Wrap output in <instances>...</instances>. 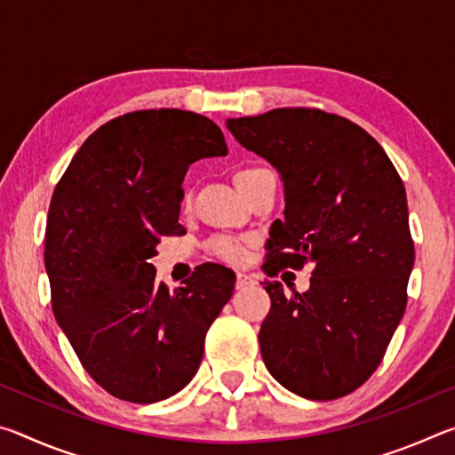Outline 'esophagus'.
<instances>
[{"label":"esophagus","mask_w":455,"mask_h":455,"mask_svg":"<svg viewBox=\"0 0 455 455\" xmlns=\"http://www.w3.org/2000/svg\"><path fill=\"white\" fill-rule=\"evenodd\" d=\"M252 283H255V281H252L251 275H246V273H238L236 275V289H246Z\"/></svg>","instance_id":"1"}]
</instances>
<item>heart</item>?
Listing matches in <instances>:
<instances>
[{"instance_id":"1","label":"heart","mask_w":455,"mask_h":455,"mask_svg":"<svg viewBox=\"0 0 455 455\" xmlns=\"http://www.w3.org/2000/svg\"><path fill=\"white\" fill-rule=\"evenodd\" d=\"M252 171H257V168H243V171H238L235 174V180L243 179V176L251 174ZM211 251L222 260H228V263H238V260L243 259L244 255V249H243V243L241 241H235V238H228V236H219L214 238L211 243Z\"/></svg>"}]
</instances>
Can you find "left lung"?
<instances>
[{"label":"left lung","instance_id":"1","mask_svg":"<svg viewBox=\"0 0 455 455\" xmlns=\"http://www.w3.org/2000/svg\"><path fill=\"white\" fill-rule=\"evenodd\" d=\"M227 128L283 180L284 219L271 227L265 273L313 265L305 292L265 281L268 373L315 402L347 395L381 363L405 313L413 241L403 182L379 142L337 114L276 108Z\"/></svg>","mask_w":455,"mask_h":455}]
</instances>
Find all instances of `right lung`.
I'll use <instances>...</instances> for the list:
<instances>
[{"mask_svg":"<svg viewBox=\"0 0 455 455\" xmlns=\"http://www.w3.org/2000/svg\"><path fill=\"white\" fill-rule=\"evenodd\" d=\"M227 152L222 130L200 114L130 112L88 136L53 190L44 251L52 309L114 397L156 403L187 387L233 297L227 267L200 265L168 291L150 263L160 236L182 233L188 166Z\"/></svg>","mask_w":455,"mask_h":455,"instance_id":"add662e5","label":"right lung"}]
</instances>
